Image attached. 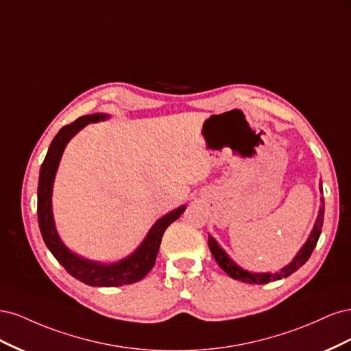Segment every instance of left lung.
Masks as SVG:
<instances>
[{
    "label": "left lung",
    "instance_id": "obj_1",
    "mask_svg": "<svg viewBox=\"0 0 351 351\" xmlns=\"http://www.w3.org/2000/svg\"><path fill=\"white\" fill-rule=\"evenodd\" d=\"M324 210H325V205H324V199H322V206L319 209V215H317L316 224H315V227L311 232L309 239H307L306 244L300 249V252L297 253V256L293 259V262L290 265H287L285 268H282L277 274H252V272H247V271L239 268L237 265L227 256L226 252L218 246L217 241L212 239L210 236L208 239V246L210 249V253L214 254V259L219 265V268L224 271L231 278L239 280L241 282H249V284H267L269 281H277V280H281V278H287V277H290L293 272L299 269L300 267H303V265L307 262V259L311 258V254H312L313 249L316 247V243H317V240H319L321 231H322Z\"/></svg>",
    "mask_w": 351,
    "mask_h": 351
}]
</instances>
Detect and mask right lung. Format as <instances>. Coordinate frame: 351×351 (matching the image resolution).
Returning <instances> with one entry per match:
<instances>
[{"mask_svg":"<svg viewBox=\"0 0 351 351\" xmlns=\"http://www.w3.org/2000/svg\"><path fill=\"white\" fill-rule=\"evenodd\" d=\"M105 119H107L105 114L83 115L76 121L62 127L54 139H52L48 154L44 159V162H42L39 171L38 224L47 247L74 278L93 287H119L141 281L142 278H145V275L154 268L156 254L159 250V244H161L165 230L171 222H174L183 214L186 206H180L178 209L169 212V214L159 219L141 244V247L137 249L132 256L123 259L121 262L110 265L95 263L76 256V254L71 253L64 244H62L56 231L51 210L52 183H54L60 158L62 155V151H64L67 142L80 129H83V127L89 123H95Z\"/></svg>","mask_w":351,"mask_h":351,"instance_id":"add662e5","label":"right lung"}]
</instances>
